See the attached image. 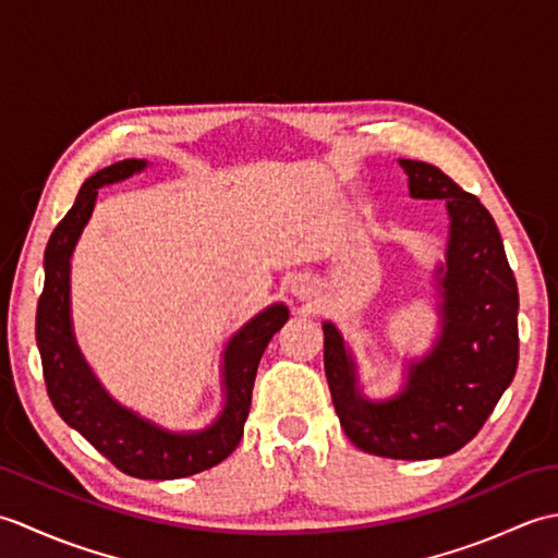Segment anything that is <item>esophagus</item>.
<instances>
[{
  "mask_svg": "<svg viewBox=\"0 0 558 558\" xmlns=\"http://www.w3.org/2000/svg\"><path fill=\"white\" fill-rule=\"evenodd\" d=\"M298 294H304V290H300V288H298Z\"/></svg>",
  "mask_w": 558,
  "mask_h": 558,
  "instance_id": "esophagus-1",
  "label": "esophagus"
}]
</instances>
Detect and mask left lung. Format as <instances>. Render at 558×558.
<instances>
[{
  "instance_id": "obj_1",
  "label": "left lung",
  "mask_w": 558,
  "mask_h": 558,
  "mask_svg": "<svg viewBox=\"0 0 558 558\" xmlns=\"http://www.w3.org/2000/svg\"><path fill=\"white\" fill-rule=\"evenodd\" d=\"M410 196L444 198L450 216L438 268L444 330L429 357L410 364L393 400L360 396L338 328L324 324V366L350 441L372 456L426 460L456 453L489 420L518 369V286L492 213L436 165L400 160Z\"/></svg>"
}]
</instances>
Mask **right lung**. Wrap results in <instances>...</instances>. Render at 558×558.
I'll list each match as a JSON object with an SVG mask.
<instances>
[{"instance_id": "1", "label": "right lung", "mask_w": 558, "mask_h": 558, "mask_svg": "<svg viewBox=\"0 0 558 558\" xmlns=\"http://www.w3.org/2000/svg\"><path fill=\"white\" fill-rule=\"evenodd\" d=\"M146 160H122L88 177L74 206L59 220L45 248V286L35 314L43 376L54 410L96 446L117 470L138 480H180L218 465L240 446L252 408L254 378L272 333L286 326L288 310L272 304L254 316L225 350V410L216 424L196 434H170L144 422L105 393L83 362L71 333L69 258L96 206L98 189L126 180Z\"/></svg>"}]
</instances>
